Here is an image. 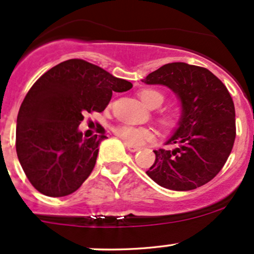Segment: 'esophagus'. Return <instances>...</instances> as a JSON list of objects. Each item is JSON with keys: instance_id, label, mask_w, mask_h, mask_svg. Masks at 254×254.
Returning <instances> with one entry per match:
<instances>
[{"instance_id": "1", "label": "esophagus", "mask_w": 254, "mask_h": 254, "mask_svg": "<svg viewBox=\"0 0 254 254\" xmlns=\"http://www.w3.org/2000/svg\"><path fill=\"white\" fill-rule=\"evenodd\" d=\"M125 144H126V146H127V149L129 151H132V153H134V151H138L139 150V146H137V145H133V144H128V143H125Z\"/></svg>"}]
</instances>
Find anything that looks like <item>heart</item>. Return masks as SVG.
<instances>
[{"mask_svg":"<svg viewBox=\"0 0 254 254\" xmlns=\"http://www.w3.org/2000/svg\"><path fill=\"white\" fill-rule=\"evenodd\" d=\"M139 98L148 108L155 109L160 106L165 100L163 93L155 89H143L139 91ZM160 124L163 127L171 128L176 126L177 119L174 114H164L160 116ZM114 132L120 139L128 144H142L145 140L153 138V130L145 127H134L129 125H119L114 128Z\"/></svg>","mask_w":254,"mask_h":254,"instance_id":"obj_1","label":"heart"}]
</instances>
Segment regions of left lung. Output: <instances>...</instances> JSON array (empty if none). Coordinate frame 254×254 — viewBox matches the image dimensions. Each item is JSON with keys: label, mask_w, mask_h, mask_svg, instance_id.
<instances>
[{"label": "left lung", "mask_w": 254, "mask_h": 254, "mask_svg": "<svg viewBox=\"0 0 254 254\" xmlns=\"http://www.w3.org/2000/svg\"><path fill=\"white\" fill-rule=\"evenodd\" d=\"M170 88L181 101L179 127L159 149L146 175L161 187L190 190L208 184L226 163L236 137L235 105L229 90L204 67L164 64L142 79Z\"/></svg>", "instance_id": "left-lung-1"}]
</instances>
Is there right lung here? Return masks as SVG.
Instances as JSON below:
<instances>
[{
    "instance_id": "obj_1",
    "label": "right lung",
    "mask_w": 254,
    "mask_h": 254,
    "mask_svg": "<svg viewBox=\"0 0 254 254\" xmlns=\"http://www.w3.org/2000/svg\"><path fill=\"white\" fill-rule=\"evenodd\" d=\"M101 67L67 60L44 73L25 95L17 117L15 149L35 190L49 197L75 192L95 166L100 134L83 138L78 126L89 112H101L112 91L132 88Z\"/></svg>"
}]
</instances>
